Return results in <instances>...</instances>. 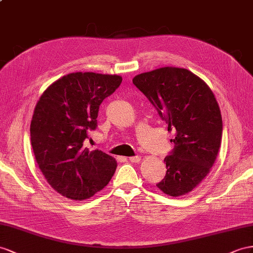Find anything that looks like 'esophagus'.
<instances>
[{"label": "esophagus", "instance_id": "obj_1", "mask_svg": "<svg viewBox=\"0 0 253 253\" xmlns=\"http://www.w3.org/2000/svg\"><path fill=\"white\" fill-rule=\"evenodd\" d=\"M140 160H141V157L140 156H132V157H129V161H130V163H140Z\"/></svg>", "mask_w": 253, "mask_h": 253}]
</instances>
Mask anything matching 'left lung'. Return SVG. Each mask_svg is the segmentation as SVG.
<instances>
[{
  "label": "left lung",
  "mask_w": 253,
  "mask_h": 253,
  "mask_svg": "<svg viewBox=\"0 0 253 253\" xmlns=\"http://www.w3.org/2000/svg\"><path fill=\"white\" fill-rule=\"evenodd\" d=\"M132 83L175 132L157 187L171 197L190 192L210 173L221 144L222 118L209 85L184 68L163 67L135 76Z\"/></svg>",
  "instance_id": "left-lung-1"
}]
</instances>
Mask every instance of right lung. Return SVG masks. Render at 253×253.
I'll return each instance as SVG.
<instances>
[{
	"label": "right lung",
	"mask_w": 253,
	"mask_h": 253,
	"mask_svg": "<svg viewBox=\"0 0 253 253\" xmlns=\"http://www.w3.org/2000/svg\"><path fill=\"white\" fill-rule=\"evenodd\" d=\"M122 77L74 73L44 90L31 122V144L42 174L54 190L71 200L93 197L106 187L115 159L83 143L97 127L99 106L122 83Z\"/></svg>",
	"instance_id": "1"
}]
</instances>
